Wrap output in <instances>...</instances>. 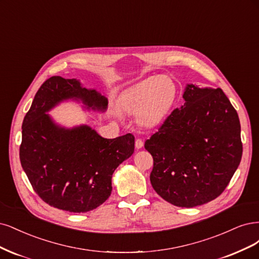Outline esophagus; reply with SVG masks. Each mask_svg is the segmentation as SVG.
<instances>
[{
    "label": "esophagus",
    "mask_w": 259,
    "mask_h": 259,
    "mask_svg": "<svg viewBox=\"0 0 259 259\" xmlns=\"http://www.w3.org/2000/svg\"><path fill=\"white\" fill-rule=\"evenodd\" d=\"M143 145H144V143H143V141H142L141 139H137L136 140V148H142L143 147Z\"/></svg>",
    "instance_id": "obj_1"
}]
</instances>
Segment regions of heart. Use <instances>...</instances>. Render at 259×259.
<instances>
[{
	"label": "heart",
	"instance_id": "b5f03b06",
	"mask_svg": "<svg viewBox=\"0 0 259 259\" xmlns=\"http://www.w3.org/2000/svg\"><path fill=\"white\" fill-rule=\"evenodd\" d=\"M177 97V86L166 76L149 77L123 95L121 106L128 114L137 115L144 127H155L168 116Z\"/></svg>",
	"mask_w": 259,
	"mask_h": 259
}]
</instances>
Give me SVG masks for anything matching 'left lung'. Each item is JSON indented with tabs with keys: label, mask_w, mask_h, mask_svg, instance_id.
Masks as SVG:
<instances>
[{
	"label": "left lung",
	"mask_w": 259,
	"mask_h": 259,
	"mask_svg": "<svg viewBox=\"0 0 259 259\" xmlns=\"http://www.w3.org/2000/svg\"><path fill=\"white\" fill-rule=\"evenodd\" d=\"M175 108L145 141L154 166L151 183L165 201L194 207L218 198L242 157L237 111L221 88L188 85Z\"/></svg>",
	"instance_id": "left-lung-1"
}]
</instances>
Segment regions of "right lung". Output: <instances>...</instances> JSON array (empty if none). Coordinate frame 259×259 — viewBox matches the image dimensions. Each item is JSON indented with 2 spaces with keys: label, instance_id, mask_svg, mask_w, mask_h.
Returning a JSON list of instances; mask_svg holds the SVG:
<instances>
[{
  "label": "right lung",
  "instance_id": "1",
  "mask_svg": "<svg viewBox=\"0 0 259 259\" xmlns=\"http://www.w3.org/2000/svg\"><path fill=\"white\" fill-rule=\"evenodd\" d=\"M80 100L105 111L107 99L76 79L53 76L43 82L22 122L20 162L38 197L59 210L85 213L112 193L115 169L135 152L131 133L104 139L88 126L61 128L46 114L63 100Z\"/></svg>",
  "mask_w": 259,
  "mask_h": 259
}]
</instances>
